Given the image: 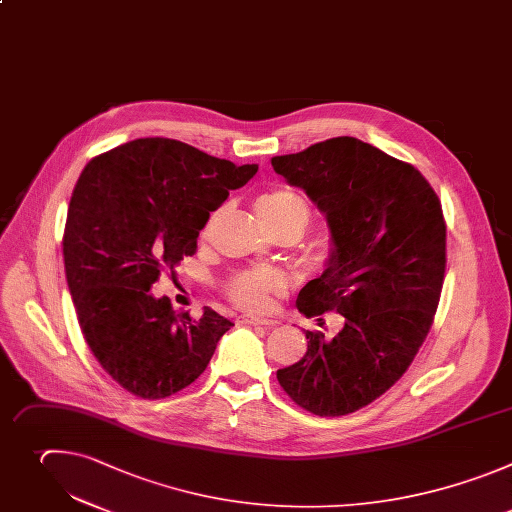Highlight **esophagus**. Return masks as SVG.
<instances>
[{
	"label": "esophagus",
	"mask_w": 512,
	"mask_h": 512,
	"mask_svg": "<svg viewBox=\"0 0 512 512\" xmlns=\"http://www.w3.org/2000/svg\"><path fill=\"white\" fill-rule=\"evenodd\" d=\"M240 323L252 325V327H266V329L278 325V321H274V319H264V317H242Z\"/></svg>",
	"instance_id": "1"
}]
</instances>
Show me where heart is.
Here are the masks:
<instances>
[{"label": "heart", "instance_id": "1", "mask_svg": "<svg viewBox=\"0 0 512 512\" xmlns=\"http://www.w3.org/2000/svg\"><path fill=\"white\" fill-rule=\"evenodd\" d=\"M256 212L268 232L288 230L296 234V238L304 234L306 226L311 222L309 203L304 201L302 195L286 187H278L260 195L256 201ZM280 290L282 278L276 272L264 268L242 270L226 282L228 298L246 311L266 309L272 294Z\"/></svg>", "mask_w": 512, "mask_h": 512}]
</instances>
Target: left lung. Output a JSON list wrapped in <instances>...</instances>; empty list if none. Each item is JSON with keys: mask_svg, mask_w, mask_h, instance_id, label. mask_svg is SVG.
Listing matches in <instances>:
<instances>
[{"mask_svg": "<svg viewBox=\"0 0 512 512\" xmlns=\"http://www.w3.org/2000/svg\"><path fill=\"white\" fill-rule=\"evenodd\" d=\"M272 167L331 230L327 268L298 292V311L319 325L329 311L343 317L333 339L304 331V357L276 377L306 412L347 416L407 371L432 329L446 272L442 203L414 165L355 137L272 157Z\"/></svg>", "mask_w": 512, "mask_h": 512, "instance_id": "8db88e82", "label": "left lung"}]
</instances>
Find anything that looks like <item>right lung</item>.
<instances>
[{
	"mask_svg": "<svg viewBox=\"0 0 512 512\" xmlns=\"http://www.w3.org/2000/svg\"><path fill=\"white\" fill-rule=\"evenodd\" d=\"M258 165H234L175 139L147 137L94 157L72 191L64 270L92 355L143 399L169 397L206 371L232 323L210 306L175 315L151 286L197 250V236Z\"/></svg>",
	"mask_w": 512,
	"mask_h": 512,
	"instance_id": "right-lung-1",
	"label": "right lung"
}]
</instances>
